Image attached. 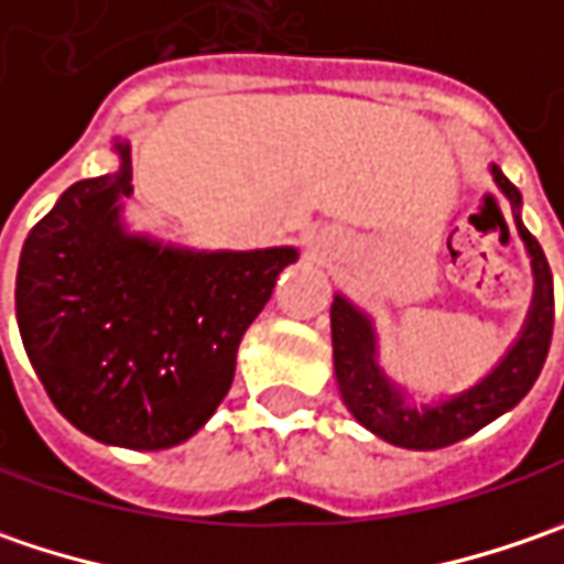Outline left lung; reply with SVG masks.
<instances>
[{"label":"left lung","instance_id":"8db88e82","mask_svg":"<svg viewBox=\"0 0 564 564\" xmlns=\"http://www.w3.org/2000/svg\"><path fill=\"white\" fill-rule=\"evenodd\" d=\"M492 183L499 185V192L508 198L518 236L524 239L530 268H533V300H530L518 340L508 347V354L499 359V366L486 379H479L474 388L452 398L420 406L410 404L404 388H398L379 366V340H376L372 318L354 306L344 293H337L330 303L334 376H337L340 398L359 420V426L376 432L379 438L398 448L435 452L489 426L511 406H518V401L533 388L550 354L552 322H555L550 261L543 256L540 242L527 234V227L521 224V192L508 183V176L496 163H492Z\"/></svg>","mask_w":564,"mask_h":564}]
</instances>
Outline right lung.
Here are the masks:
<instances>
[{
    "label": "right lung",
    "instance_id": "right-lung-1",
    "mask_svg": "<svg viewBox=\"0 0 564 564\" xmlns=\"http://www.w3.org/2000/svg\"><path fill=\"white\" fill-rule=\"evenodd\" d=\"M62 192L24 239L14 312L50 401L85 435L135 452L192 438L227 398L246 328L300 252H195L132 234V148Z\"/></svg>",
    "mask_w": 564,
    "mask_h": 564
}]
</instances>
